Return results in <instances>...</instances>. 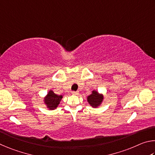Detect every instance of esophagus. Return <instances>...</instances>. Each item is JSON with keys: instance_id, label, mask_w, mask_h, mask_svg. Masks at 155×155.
Wrapping results in <instances>:
<instances>
[{"instance_id": "1", "label": "esophagus", "mask_w": 155, "mask_h": 155, "mask_svg": "<svg viewBox=\"0 0 155 155\" xmlns=\"http://www.w3.org/2000/svg\"><path fill=\"white\" fill-rule=\"evenodd\" d=\"M71 93L73 94H75V95H77V94H79V92H78V91H73Z\"/></svg>"}]
</instances>
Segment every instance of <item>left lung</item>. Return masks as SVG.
<instances>
[{"mask_svg":"<svg viewBox=\"0 0 155 155\" xmlns=\"http://www.w3.org/2000/svg\"><path fill=\"white\" fill-rule=\"evenodd\" d=\"M104 100V96L103 94H99L96 91H93L92 94L88 96L87 101L88 104H90L93 107H99Z\"/></svg>","mask_w":155,"mask_h":155,"instance_id":"1","label":"left lung"}]
</instances>
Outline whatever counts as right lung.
<instances>
[{
    "label": "right lung",
    "mask_w": 155,
    "mask_h": 155,
    "mask_svg": "<svg viewBox=\"0 0 155 155\" xmlns=\"http://www.w3.org/2000/svg\"><path fill=\"white\" fill-rule=\"evenodd\" d=\"M62 98V95H58L50 90L44 99V102L49 110H54L58 107Z\"/></svg>",
    "instance_id": "add662e5"
}]
</instances>
